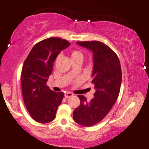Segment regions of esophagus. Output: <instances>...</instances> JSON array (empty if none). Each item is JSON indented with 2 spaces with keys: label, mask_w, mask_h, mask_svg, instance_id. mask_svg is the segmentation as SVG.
Returning <instances> with one entry per match:
<instances>
[{
  "label": "esophagus",
  "mask_w": 149,
  "mask_h": 149,
  "mask_svg": "<svg viewBox=\"0 0 149 149\" xmlns=\"http://www.w3.org/2000/svg\"><path fill=\"white\" fill-rule=\"evenodd\" d=\"M73 96H74V94L71 92H66L65 93V94H64V96H65V98H69V97H72Z\"/></svg>",
  "instance_id": "34e87169"
}]
</instances>
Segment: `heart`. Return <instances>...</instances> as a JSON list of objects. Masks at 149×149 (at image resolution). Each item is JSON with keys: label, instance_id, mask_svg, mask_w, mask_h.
I'll return each mask as SVG.
<instances>
[{"label": "heart", "instance_id": "1", "mask_svg": "<svg viewBox=\"0 0 149 149\" xmlns=\"http://www.w3.org/2000/svg\"><path fill=\"white\" fill-rule=\"evenodd\" d=\"M70 57L72 61L75 60H83L84 55L83 53L77 50H73L70 52Z\"/></svg>", "mask_w": 149, "mask_h": 149}]
</instances>
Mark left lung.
Listing matches in <instances>:
<instances>
[{"instance_id":"8db88e82","label":"left lung","mask_w":149,"mask_h":149,"mask_svg":"<svg viewBox=\"0 0 149 149\" xmlns=\"http://www.w3.org/2000/svg\"><path fill=\"white\" fill-rule=\"evenodd\" d=\"M77 44L93 53L94 97L88 102L84 96L78 95L80 104L73 113L75 123L87 127L100 122L116 102L122 82L121 66L116 53L102 42L81 41Z\"/></svg>"}]
</instances>
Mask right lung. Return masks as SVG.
I'll return each instance as SVG.
<instances>
[{"mask_svg": "<svg viewBox=\"0 0 149 149\" xmlns=\"http://www.w3.org/2000/svg\"><path fill=\"white\" fill-rule=\"evenodd\" d=\"M70 45L57 37L44 39L34 45L24 62L21 72L23 100L31 116L37 123L53 121L62 102L63 93L51 90L47 81L57 55Z\"/></svg>", "mask_w": 149, "mask_h": 149, "instance_id": "add662e5", "label": "right lung"}]
</instances>
